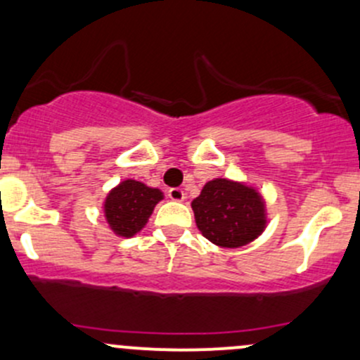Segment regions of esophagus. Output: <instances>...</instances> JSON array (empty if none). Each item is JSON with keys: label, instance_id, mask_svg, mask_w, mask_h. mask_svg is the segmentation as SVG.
Returning a JSON list of instances; mask_svg holds the SVG:
<instances>
[{"label": "esophagus", "instance_id": "esophagus-1", "mask_svg": "<svg viewBox=\"0 0 360 360\" xmlns=\"http://www.w3.org/2000/svg\"><path fill=\"white\" fill-rule=\"evenodd\" d=\"M168 197L175 202H181V200H185V192L181 188H169Z\"/></svg>", "mask_w": 360, "mask_h": 360}]
</instances>
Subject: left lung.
<instances>
[{
    "instance_id": "1",
    "label": "left lung",
    "mask_w": 360,
    "mask_h": 360,
    "mask_svg": "<svg viewBox=\"0 0 360 360\" xmlns=\"http://www.w3.org/2000/svg\"><path fill=\"white\" fill-rule=\"evenodd\" d=\"M191 206L200 233L225 249L254 242L268 226L264 197L243 181L210 180Z\"/></svg>"
}]
</instances>
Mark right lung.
Listing matches in <instances>:
<instances>
[{
  "label": "right lung",
  "instance_id": "obj_1",
  "mask_svg": "<svg viewBox=\"0 0 360 360\" xmlns=\"http://www.w3.org/2000/svg\"><path fill=\"white\" fill-rule=\"evenodd\" d=\"M165 194L144 181L127 179L104 197L103 212L108 226L117 237L130 238L148 225L150 214Z\"/></svg>",
  "mask_w": 360,
  "mask_h": 360
}]
</instances>
